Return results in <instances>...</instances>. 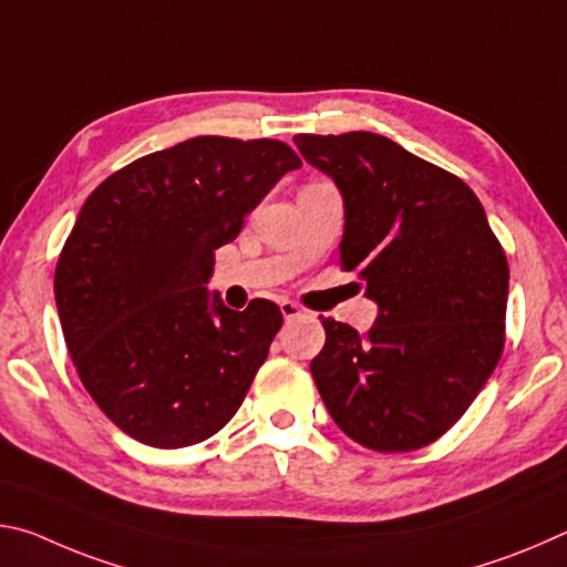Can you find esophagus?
<instances>
[{
  "mask_svg": "<svg viewBox=\"0 0 567 567\" xmlns=\"http://www.w3.org/2000/svg\"><path fill=\"white\" fill-rule=\"evenodd\" d=\"M280 312H282V318L290 322V320H297V318H302V307L300 305H295V302H290V300H282L280 302Z\"/></svg>",
  "mask_w": 567,
  "mask_h": 567,
  "instance_id": "1",
  "label": "esophagus"
}]
</instances>
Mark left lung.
Listing matches in <instances>:
<instances>
[{
    "label": "left lung",
    "mask_w": 567,
    "mask_h": 567,
    "mask_svg": "<svg viewBox=\"0 0 567 567\" xmlns=\"http://www.w3.org/2000/svg\"><path fill=\"white\" fill-rule=\"evenodd\" d=\"M295 145L338 185L340 265L378 302L364 334L322 320L315 385L354 443L425 447L455 425L503 354V247L463 179L382 134H297Z\"/></svg>",
    "instance_id": "8db88e82"
}]
</instances>
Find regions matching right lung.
<instances>
[{"label":"right lung","mask_w":567,"mask_h":567,"mask_svg":"<svg viewBox=\"0 0 567 567\" xmlns=\"http://www.w3.org/2000/svg\"><path fill=\"white\" fill-rule=\"evenodd\" d=\"M300 157L277 140L192 137L114 172L62 247L54 300L66 350L114 425L152 447L219 433L282 328L280 307L209 295L215 249Z\"/></svg>","instance_id":"right-lung-1"}]
</instances>
